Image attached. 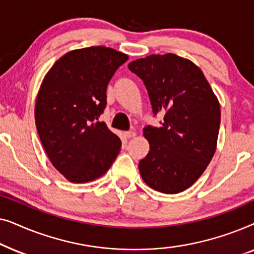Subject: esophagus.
<instances>
[{
	"mask_svg": "<svg viewBox=\"0 0 254 254\" xmlns=\"http://www.w3.org/2000/svg\"><path fill=\"white\" fill-rule=\"evenodd\" d=\"M125 136L126 137H128V138H130V137H134V136H136V133H135L134 130H128V131H125Z\"/></svg>",
	"mask_w": 254,
	"mask_h": 254,
	"instance_id": "34e87169",
	"label": "esophagus"
}]
</instances>
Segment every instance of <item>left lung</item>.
<instances>
[{"label":"left lung","instance_id":"obj_1","mask_svg":"<svg viewBox=\"0 0 254 254\" xmlns=\"http://www.w3.org/2000/svg\"><path fill=\"white\" fill-rule=\"evenodd\" d=\"M128 68L144 82L154 113H165L161 127L143 128L150 150L138 163L142 179L158 192H183L216 151L220 102L202 70L177 54H151Z\"/></svg>","mask_w":254,"mask_h":254}]
</instances>
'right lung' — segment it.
<instances>
[{
	"instance_id": "add662e5",
	"label": "right lung",
	"mask_w": 254,
	"mask_h": 254,
	"mask_svg": "<svg viewBox=\"0 0 254 254\" xmlns=\"http://www.w3.org/2000/svg\"><path fill=\"white\" fill-rule=\"evenodd\" d=\"M128 55L105 46L68 52L52 65L37 95L34 119L50 161L68 182H92L109 171L121 141L98 121L110 79Z\"/></svg>"
}]
</instances>
